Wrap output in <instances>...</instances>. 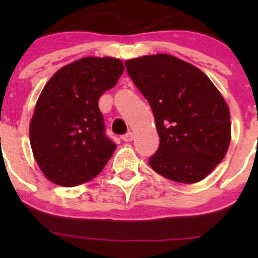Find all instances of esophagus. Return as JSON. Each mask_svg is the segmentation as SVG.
<instances>
[{
	"label": "esophagus",
	"instance_id": "34e87169",
	"mask_svg": "<svg viewBox=\"0 0 258 258\" xmlns=\"http://www.w3.org/2000/svg\"><path fill=\"white\" fill-rule=\"evenodd\" d=\"M122 140H123L124 142H131L132 140H134V134H132V132H127L126 135L122 136Z\"/></svg>",
	"mask_w": 258,
	"mask_h": 258
}]
</instances>
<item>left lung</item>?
Here are the masks:
<instances>
[{
    "instance_id": "left-lung-1",
    "label": "left lung",
    "mask_w": 258,
    "mask_h": 258,
    "mask_svg": "<svg viewBox=\"0 0 258 258\" xmlns=\"http://www.w3.org/2000/svg\"><path fill=\"white\" fill-rule=\"evenodd\" d=\"M126 69L152 108L160 147L153 171L178 183H196L223 160L231 142L230 110L200 69L167 53L127 59Z\"/></svg>"
}]
</instances>
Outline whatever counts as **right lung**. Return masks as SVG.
I'll list each match as a JSON object with an SVG mask.
<instances>
[{"instance_id":"obj_1","label":"right lung","mask_w":258,"mask_h":258,"mask_svg":"<svg viewBox=\"0 0 258 258\" xmlns=\"http://www.w3.org/2000/svg\"><path fill=\"white\" fill-rule=\"evenodd\" d=\"M124 66L113 57H83L59 69L43 87L30 122L33 157L45 177L63 187L95 178L116 150L105 136L98 98Z\"/></svg>"}]
</instances>
